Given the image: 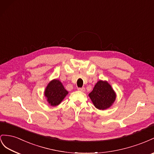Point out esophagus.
<instances>
[{
	"label": "esophagus",
	"mask_w": 154,
	"mask_h": 154,
	"mask_svg": "<svg viewBox=\"0 0 154 154\" xmlns=\"http://www.w3.org/2000/svg\"><path fill=\"white\" fill-rule=\"evenodd\" d=\"M79 91H82V92H85V88H79L77 89Z\"/></svg>",
	"instance_id": "34e87169"
}]
</instances>
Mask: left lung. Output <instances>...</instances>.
<instances>
[{
	"label": "left lung",
	"instance_id": "8db88e82",
	"mask_svg": "<svg viewBox=\"0 0 154 154\" xmlns=\"http://www.w3.org/2000/svg\"><path fill=\"white\" fill-rule=\"evenodd\" d=\"M88 95L95 108L102 110L110 107L116 99V94L111 85L101 80L96 83Z\"/></svg>",
	"mask_w": 154,
	"mask_h": 154
}]
</instances>
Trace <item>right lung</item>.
Here are the masks:
<instances>
[{
	"instance_id": "1",
	"label": "right lung",
	"mask_w": 154,
	"mask_h": 154,
	"mask_svg": "<svg viewBox=\"0 0 154 154\" xmlns=\"http://www.w3.org/2000/svg\"><path fill=\"white\" fill-rule=\"evenodd\" d=\"M68 94V91L65 90L62 82L57 79L50 81L45 91L47 101L52 106L59 105Z\"/></svg>"
}]
</instances>
